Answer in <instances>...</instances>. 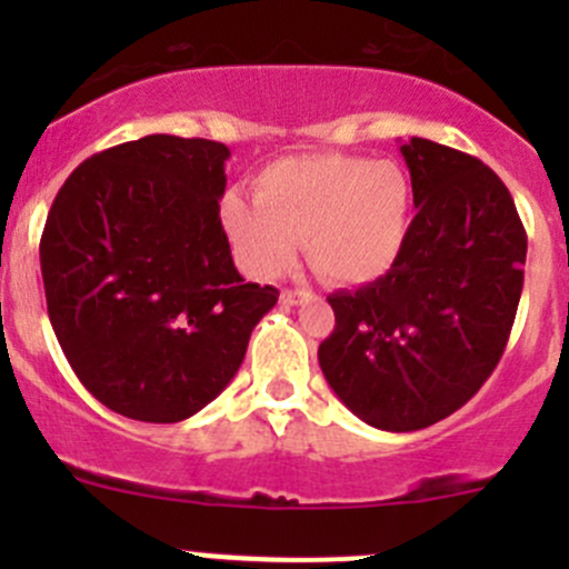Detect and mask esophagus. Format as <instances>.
Here are the masks:
<instances>
[{"instance_id": "obj_1", "label": "esophagus", "mask_w": 569, "mask_h": 569, "mask_svg": "<svg viewBox=\"0 0 569 569\" xmlns=\"http://www.w3.org/2000/svg\"><path fill=\"white\" fill-rule=\"evenodd\" d=\"M308 297H311V291L308 289H283L280 291V302H283V306H300V302H306Z\"/></svg>"}]
</instances>
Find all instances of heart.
<instances>
[{
    "instance_id": "obj_1",
    "label": "heart",
    "mask_w": 569,
    "mask_h": 569,
    "mask_svg": "<svg viewBox=\"0 0 569 569\" xmlns=\"http://www.w3.org/2000/svg\"><path fill=\"white\" fill-rule=\"evenodd\" d=\"M412 189L405 170L352 153L280 159L256 178V203L222 200V226L252 278L274 280L308 261L332 283H371L393 269L410 237Z\"/></svg>"
}]
</instances>
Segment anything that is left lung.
<instances>
[{
  "instance_id": "obj_1",
  "label": "left lung",
  "mask_w": 569,
  "mask_h": 569,
  "mask_svg": "<svg viewBox=\"0 0 569 569\" xmlns=\"http://www.w3.org/2000/svg\"><path fill=\"white\" fill-rule=\"evenodd\" d=\"M418 214L388 274L327 297L319 366L338 399L386 432H416L470 399L507 349L523 291L526 231L476 157L412 137L399 148Z\"/></svg>"
}]
</instances>
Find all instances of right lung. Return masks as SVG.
<instances>
[{
  "label": "right lung",
  "instance_id": "right-lung-1",
  "mask_svg": "<svg viewBox=\"0 0 569 569\" xmlns=\"http://www.w3.org/2000/svg\"><path fill=\"white\" fill-rule=\"evenodd\" d=\"M222 142L148 134L84 159L40 237L51 327L84 388L126 418L176 423L226 391L278 302L244 283L220 220Z\"/></svg>",
  "mask_w": 569,
  "mask_h": 569
}]
</instances>
